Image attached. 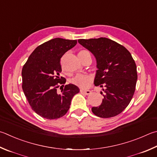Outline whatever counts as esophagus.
<instances>
[{"label":"esophagus","instance_id":"esophagus-1","mask_svg":"<svg viewBox=\"0 0 157 157\" xmlns=\"http://www.w3.org/2000/svg\"><path fill=\"white\" fill-rule=\"evenodd\" d=\"M80 93L82 94H84V95H90V94L92 92H91V91L89 90H80Z\"/></svg>","mask_w":157,"mask_h":157}]
</instances>
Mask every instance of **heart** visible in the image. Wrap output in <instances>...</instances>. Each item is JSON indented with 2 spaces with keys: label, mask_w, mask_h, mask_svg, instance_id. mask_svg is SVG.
Wrapping results in <instances>:
<instances>
[{
  "label": "heart",
  "mask_w": 157,
  "mask_h": 157,
  "mask_svg": "<svg viewBox=\"0 0 157 157\" xmlns=\"http://www.w3.org/2000/svg\"><path fill=\"white\" fill-rule=\"evenodd\" d=\"M86 53H88L87 51L82 50L78 53V55L82 56ZM70 82L78 87L81 88H86L90 86L91 82H92V78L88 75L78 74V75H76L71 78L70 79Z\"/></svg>",
  "instance_id": "obj_1"
}]
</instances>
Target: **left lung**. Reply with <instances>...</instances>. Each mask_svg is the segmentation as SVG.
Instances as JSON below:
<instances>
[{
  "label": "left lung",
  "mask_w": 157,
  "mask_h": 157,
  "mask_svg": "<svg viewBox=\"0 0 157 157\" xmlns=\"http://www.w3.org/2000/svg\"><path fill=\"white\" fill-rule=\"evenodd\" d=\"M78 42L95 57L98 70L94 84L104 91L102 103L93 107L92 112L101 118L119 115L135 93L137 80L135 60L126 48L110 39H79Z\"/></svg>",
  "instance_id": "obj_1"
}]
</instances>
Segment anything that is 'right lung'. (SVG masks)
I'll list each match as a JSON object with an SVG mask.
<instances>
[{
    "mask_svg": "<svg viewBox=\"0 0 157 157\" xmlns=\"http://www.w3.org/2000/svg\"><path fill=\"white\" fill-rule=\"evenodd\" d=\"M76 44V40L51 39L36 47L22 68V90L32 110L42 117L56 119L63 117L73 97L79 92L72 84L64 86L66 79L59 77L61 58ZM59 87L62 89L60 94L56 91Z\"/></svg>",
    "mask_w": 157,
    "mask_h": 157,
    "instance_id": "1",
    "label": "right lung"
}]
</instances>
